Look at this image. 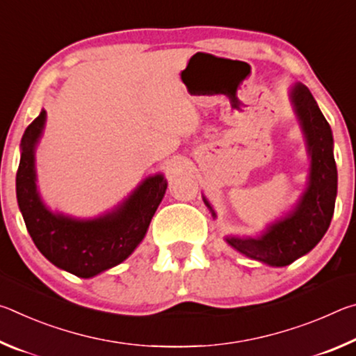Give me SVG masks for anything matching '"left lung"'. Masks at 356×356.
Segmentation results:
<instances>
[{
    "mask_svg": "<svg viewBox=\"0 0 356 356\" xmlns=\"http://www.w3.org/2000/svg\"><path fill=\"white\" fill-rule=\"evenodd\" d=\"M289 99L311 160L306 188L286 215L270 222L257 236L225 237L234 250L270 267H286L308 254L321 242L333 218L337 195V170L330 124L303 83L293 84ZM202 201L216 218L206 196H202Z\"/></svg>",
    "mask_w": 356,
    "mask_h": 356,
    "instance_id": "8db88e82",
    "label": "left lung"
}]
</instances>
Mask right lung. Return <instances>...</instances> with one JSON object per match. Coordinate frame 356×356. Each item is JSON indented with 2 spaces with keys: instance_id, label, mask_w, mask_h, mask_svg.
<instances>
[{
  "instance_id": "add662e5",
  "label": "right lung",
  "mask_w": 356,
  "mask_h": 356,
  "mask_svg": "<svg viewBox=\"0 0 356 356\" xmlns=\"http://www.w3.org/2000/svg\"><path fill=\"white\" fill-rule=\"evenodd\" d=\"M42 110L23 134L17 171V201L34 245L48 261L78 278H92L124 262L146 236L150 220L163 200L168 182L154 174L108 212L76 218L51 210L42 201L35 172V149L44 134Z\"/></svg>"
}]
</instances>
